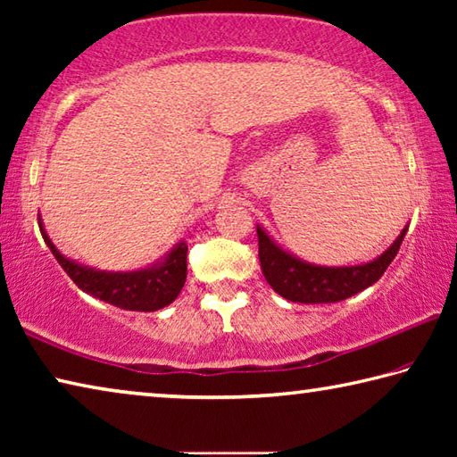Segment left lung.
<instances>
[{
	"label": "left lung",
	"instance_id": "obj_1",
	"mask_svg": "<svg viewBox=\"0 0 457 457\" xmlns=\"http://www.w3.org/2000/svg\"><path fill=\"white\" fill-rule=\"evenodd\" d=\"M256 231L260 266L266 282L290 303L328 304L351 298L354 294L369 288L370 284H375L385 274L391 262L395 260L407 229L401 231V236L393 242L389 250L381 253L377 260L369 262V264L343 268L306 264V262L294 258L290 253H286L282 247H278L260 226Z\"/></svg>",
	"mask_w": 457,
	"mask_h": 457
}]
</instances>
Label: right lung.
Returning <instances> with one entry per match:
<instances>
[{
  "mask_svg": "<svg viewBox=\"0 0 457 457\" xmlns=\"http://www.w3.org/2000/svg\"><path fill=\"white\" fill-rule=\"evenodd\" d=\"M40 231L54 258L80 290L125 311L153 312L171 304L179 296L185 278H187V245L183 242L171 250L165 262L153 268L138 270V272H100V270L80 266L62 256L46 236L42 221Z\"/></svg>",
  "mask_w": 457,
  "mask_h": 457,
  "instance_id": "add662e5",
  "label": "right lung"
}]
</instances>
